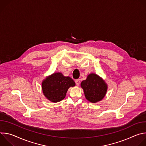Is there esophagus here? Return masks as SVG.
Segmentation results:
<instances>
[{"mask_svg": "<svg viewBox=\"0 0 146 146\" xmlns=\"http://www.w3.org/2000/svg\"><path fill=\"white\" fill-rule=\"evenodd\" d=\"M75 82H76V84L77 86H78L80 84V79H77L75 80Z\"/></svg>", "mask_w": 146, "mask_h": 146, "instance_id": "34e87169", "label": "esophagus"}]
</instances>
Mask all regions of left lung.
I'll use <instances>...</instances> for the list:
<instances>
[{
    "mask_svg": "<svg viewBox=\"0 0 146 146\" xmlns=\"http://www.w3.org/2000/svg\"><path fill=\"white\" fill-rule=\"evenodd\" d=\"M81 86L86 99L92 103L101 100L105 96L108 89L105 81L94 73L89 74L86 80L82 81Z\"/></svg>",
    "mask_w": 146,
    "mask_h": 146,
    "instance_id": "8db88e82",
    "label": "left lung"
}]
</instances>
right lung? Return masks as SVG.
I'll return each instance as SVG.
<instances>
[{"mask_svg": "<svg viewBox=\"0 0 146 146\" xmlns=\"http://www.w3.org/2000/svg\"><path fill=\"white\" fill-rule=\"evenodd\" d=\"M74 86V81L70 77L56 73L43 81L42 90L44 96L50 101L55 103L63 100L68 88Z\"/></svg>", "mask_w": 146, "mask_h": 146, "instance_id": "right-lung-1", "label": "right lung"}]
</instances>
